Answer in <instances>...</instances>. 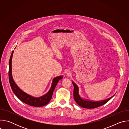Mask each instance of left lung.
<instances>
[{
  "label": "left lung",
  "instance_id": "1",
  "mask_svg": "<svg viewBox=\"0 0 129 129\" xmlns=\"http://www.w3.org/2000/svg\"><path fill=\"white\" fill-rule=\"evenodd\" d=\"M72 83L74 86V90H73V97L76 103L81 107L87 109H93L99 107H100L106 103H107L110 100H111L114 96L113 95L111 98H109L106 100L100 101H91L88 99H85L81 96L79 94V88L78 86L72 81Z\"/></svg>",
  "mask_w": 129,
  "mask_h": 129
}]
</instances>
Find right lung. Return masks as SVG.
<instances>
[{
  "label": "right lung",
  "mask_w": 129,
  "mask_h": 129,
  "mask_svg": "<svg viewBox=\"0 0 129 129\" xmlns=\"http://www.w3.org/2000/svg\"><path fill=\"white\" fill-rule=\"evenodd\" d=\"M14 53V50L12 51L11 56L9 61V82L11 88L16 96L21 101L28 105L34 107H42L47 105L51 100L52 96L53 91L57 85L58 82L60 80L63 78V76L55 77L53 79L51 87L47 93L40 97H34L28 94L25 92L22 91L18 87L15 81H14L12 76V60Z\"/></svg>",
  "instance_id": "add662e5"
}]
</instances>
